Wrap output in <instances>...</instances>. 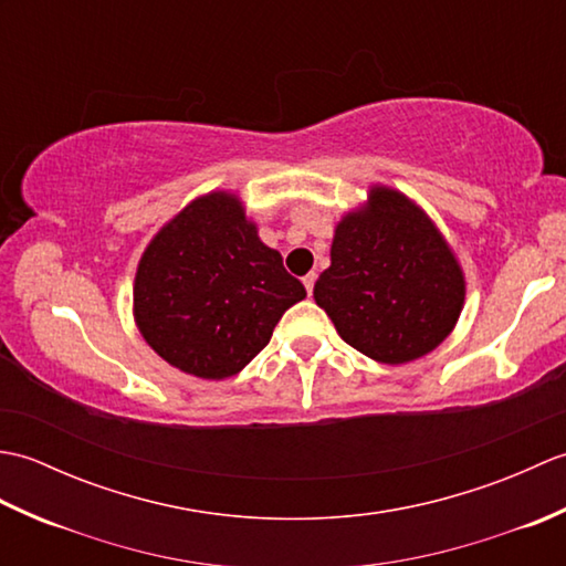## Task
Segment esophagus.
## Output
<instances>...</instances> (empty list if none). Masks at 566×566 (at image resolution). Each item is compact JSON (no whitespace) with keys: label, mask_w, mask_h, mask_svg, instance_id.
I'll use <instances>...</instances> for the list:
<instances>
[{"label":"esophagus","mask_w":566,"mask_h":566,"mask_svg":"<svg viewBox=\"0 0 566 566\" xmlns=\"http://www.w3.org/2000/svg\"><path fill=\"white\" fill-rule=\"evenodd\" d=\"M314 284H316V272H308V274L304 276V286H306L308 294L314 292Z\"/></svg>","instance_id":"1"}]
</instances>
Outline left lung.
<instances>
[{
  "label": "left lung",
  "mask_w": 566,
  "mask_h": 566,
  "mask_svg": "<svg viewBox=\"0 0 566 566\" xmlns=\"http://www.w3.org/2000/svg\"><path fill=\"white\" fill-rule=\"evenodd\" d=\"M464 292L460 260L430 216L403 191L371 185L363 207L335 226L314 298L347 345L406 365L448 338Z\"/></svg>",
  "instance_id": "obj_1"
}]
</instances>
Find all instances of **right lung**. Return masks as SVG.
I'll return each instance as SVG.
<instances>
[{
	"instance_id": "right-lung-1",
	"label": "right lung",
	"mask_w": 566,
	"mask_h": 566,
	"mask_svg": "<svg viewBox=\"0 0 566 566\" xmlns=\"http://www.w3.org/2000/svg\"><path fill=\"white\" fill-rule=\"evenodd\" d=\"M306 296L233 191H209L167 221L143 250L134 321L167 365L199 379L238 375L284 311Z\"/></svg>"
}]
</instances>
